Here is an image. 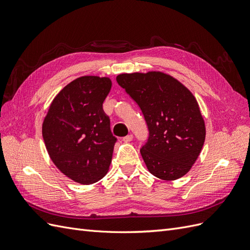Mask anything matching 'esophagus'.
I'll list each match as a JSON object with an SVG mask.
<instances>
[{
	"label": "esophagus",
	"mask_w": 250,
	"mask_h": 250,
	"mask_svg": "<svg viewBox=\"0 0 250 250\" xmlns=\"http://www.w3.org/2000/svg\"><path fill=\"white\" fill-rule=\"evenodd\" d=\"M132 139H133V135H132V134H128V135H126V137L123 138V142L129 143V142L132 141Z\"/></svg>",
	"instance_id": "obj_1"
}]
</instances>
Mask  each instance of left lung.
I'll return each mask as SVG.
<instances>
[{
    "instance_id": "1",
    "label": "left lung",
    "mask_w": 250,
    "mask_h": 250,
    "mask_svg": "<svg viewBox=\"0 0 250 250\" xmlns=\"http://www.w3.org/2000/svg\"><path fill=\"white\" fill-rule=\"evenodd\" d=\"M117 82L137 102L149 138L141 154L149 172L175 180L191 170L206 140L197 100L183 83L163 72L120 74Z\"/></svg>"
}]
</instances>
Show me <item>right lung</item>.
Returning <instances> with one entry per match:
<instances>
[{"label": "right lung", "mask_w": 250, "mask_h": 250, "mask_svg": "<svg viewBox=\"0 0 250 250\" xmlns=\"http://www.w3.org/2000/svg\"><path fill=\"white\" fill-rule=\"evenodd\" d=\"M111 88L108 77L82 76L65 85L52 101L42 123V138L52 162L82 185L103 178L117 139L103 102Z\"/></svg>", "instance_id": "add662e5"}]
</instances>
